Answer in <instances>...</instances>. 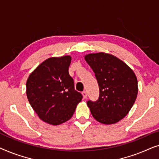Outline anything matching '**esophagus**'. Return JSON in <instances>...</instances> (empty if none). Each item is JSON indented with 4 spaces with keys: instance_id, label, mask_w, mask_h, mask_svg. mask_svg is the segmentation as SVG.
I'll return each mask as SVG.
<instances>
[{
    "instance_id": "obj_1",
    "label": "esophagus",
    "mask_w": 159,
    "mask_h": 159,
    "mask_svg": "<svg viewBox=\"0 0 159 159\" xmlns=\"http://www.w3.org/2000/svg\"><path fill=\"white\" fill-rule=\"evenodd\" d=\"M82 95H83L84 98H87V97H88V93H87L86 91H83V92H82Z\"/></svg>"
}]
</instances>
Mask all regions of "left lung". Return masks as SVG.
<instances>
[{
  "label": "left lung",
  "instance_id": "left-lung-1",
  "mask_svg": "<svg viewBox=\"0 0 159 159\" xmlns=\"http://www.w3.org/2000/svg\"><path fill=\"white\" fill-rule=\"evenodd\" d=\"M84 58L94 71L99 87L98 99L87 102L91 114L102 124L118 122L129 113L138 95L134 71L111 54L90 53Z\"/></svg>",
  "mask_w": 159,
  "mask_h": 159
}]
</instances>
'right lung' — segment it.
<instances>
[{"mask_svg":"<svg viewBox=\"0 0 159 159\" xmlns=\"http://www.w3.org/2000/svg\"><path fill=\"white\" fill-rule=\"evenodd\" d=\"M71 58H49L30 74L27 81V96L40 119L58 125L68 121L75 113L82 95L75 89L69 74Z\"/></svg>","mask_w":159,"mask_h":159,"instance_id":"right-lung-1","label":"right lung"}]
</instances>
